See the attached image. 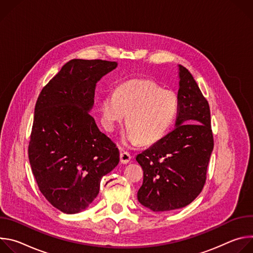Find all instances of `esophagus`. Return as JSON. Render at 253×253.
I'll return each instance as SVG.
<instances>
[{
    "label": "esophagus",
    "mask_w": 253,
    "mask_h": 253,
    "mask_svg": "<svg viewBox=\"0 0 253 253\" xmlns=\"http://www.w3.org/2000/svg\"><path fill=\"white\" fill-rule=\"evenodd\" d=\"M132 159V156L129 152H126V151H123L121 152L120 154V161L122 164H128Z\"/></svg>",
    "instance_id": "esophagus-1"
}]
</instances>
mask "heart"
<instances>
[{"label": "heart", "instance_id": "obj_1", "mask_svg": "<svg viewBox=\"0 0 253 253\" xmlns=\"http://www.w3.org/2000/svg\"><path fill=\"white\" fill-rule=\"evenodd\" d=\"M178 107V98L173 92L162 90L150 80L131 79L120 84L114 94L102 99L101 113L109 131H114L126 117L122 142L135 147L163 138L175 122Z\"/></svg>", "mask_w": 253, "mask_h": 253}]
</instances>
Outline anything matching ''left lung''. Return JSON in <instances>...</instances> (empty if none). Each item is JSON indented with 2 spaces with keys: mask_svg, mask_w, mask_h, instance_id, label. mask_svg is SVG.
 Listing matches in <instances>:
<instances>
[{
  "mask_svg": "<svg viewBox=\"0 0 253 253\" xmlns=\"http://www.w3.org/2000/svg\"><path fill=\"white\" fill-rule=\"evenodd\" d=\"M174 129L136 156L143 169L137 199L154 212L185 207L201 192L213 150L210 109L190 72L178 65Z\"/></svg>",
  "mask_w": 253,
  "mask_h": 253,
  "instance_id": "obj_1",
  "label": "left lung"
}]
</instances>
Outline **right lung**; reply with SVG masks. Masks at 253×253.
Listing matches in <instances>:
<instances>
[{
  "label": "right lung",
  "mask_w": 253,
  "mask_h": 253,
  "mask_svg": "<svg viewBox=\"0 0 253 253\" xmlns=\"http://www.w3.org/2000/svg\"><path fill=\"white\" fill-rule=\"evenodd\" d=\"M117 62L73 59L43 88L35 106L29 161L41 193L67 214L84 211L104 175L119 163L114 142L89 114L95 89Z\"/></svg>",
  "instance_id": "obj_1"
}]
</instances>
